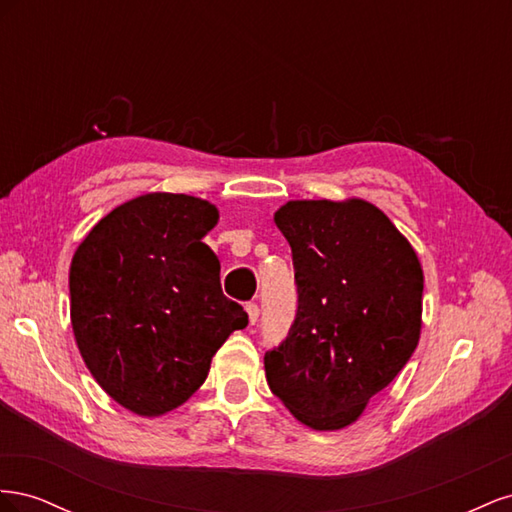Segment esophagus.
<instances>
[{
	"label": "esophagus",
	"mask_w": 512,
	"mask_h": 512,
	"mask_svg": "<svg viewBox=\"0 0 512 512\" xmlns=\"http://www.w3.org/2000/svg\"><path fill=\"white\" fill-rule=\"evenodd\" d=\"M245 312H247V316H250V324H256V322H258V316H260L258 303H247V305H245Z\"/></svg>",
	"instance_id": "34e87169"
}]
</instances>
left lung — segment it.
I'll list each match as a JSON object with an SVG mask.
<instances>
[{
  "mask_svg": "<svg viewBox=\"0 0 512 512\" xmlns=\"http://www.w3.org/2000/svg\"><path fill=\"white\" fill-rule=\"evenodd\" d=\"M273 220L290 243L299 305L288 337L265 354L269 389L307 427H348L418 344L421 262L361 198L290 200Z\"/></svg>",
  "mask_w": 512,
  "mask_h": 512,
  "instance_id": "8db88e82",
  "label": "left lung"
}]
</instances>
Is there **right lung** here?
<instances>
[{
	"label": "right lung",
	"mask_w": 512,
	"mask_h": 512,
	"mask_svg": "<svg viewBox=\"0 0 512 512\" xmlns=\"http://www.w3.org/2000/svg\"><path fill=\"white\" fill-rule=\"evenodd\" d=\"M218 218L203 198L153 192L113 209L76 247V346L102 389L138 416L185 404L228 335L247 327L203 243Z\"/></svg>",
	"instance_id": "obj_1"
}]
</instances>
